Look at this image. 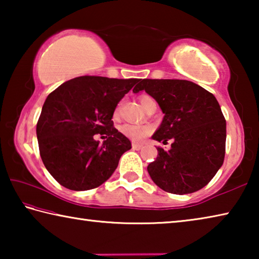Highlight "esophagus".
<instances>
[{
    "mask_svg": "<svg viewBox=\"0 0 259 259\" xmlns=\"http://www.w3.org/2000/svg\"><path fill=\"white\" fill-rule=\"evenodd\" d=\"M144 144H139V143H133V148L134 150H140V148H143Z\"/></svg>",
    "mask_w": 259,
    "mask_h": 259,
    "instance_id": "esophagus-1",
    "label": "esophagus"
}]
</instances>
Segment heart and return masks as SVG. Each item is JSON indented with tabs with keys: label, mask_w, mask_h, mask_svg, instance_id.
Segmentation results:
<instances>
[{
	"label": "heart",
	"mask_w": 259,
	"mask_h": 259,
	"mask_svg": "<svg viewBox=\"0 0 259 259\" xmlns=\"http://www.w3.org/2000/svg\"><path fill=\"white\" fill-rule=\"evenodd\" d=\"M139 100H140V104H142L144 109H145L150 104L155 103V100L148 95L140 96ZM117 113H119V107L115 108V111H114V115H117ZM120 131L124 136H126L128 138L138 142V140H142L143 138L147 137L148 135H151L152 126L151 125H139V124L125 123V124L120 126Z\"/></svg>",
	"instance_id": "obj_1"
}]
</instances>
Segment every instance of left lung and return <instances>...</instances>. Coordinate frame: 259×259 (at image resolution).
<instances>
[{"label": "left lung", "mask_w": 259, "mask_h": 259, "mask_svg": "<svg viewBox=\"0 0 259 259\" xmlns=\"http://www.w3.org/2000/svg\"><path fill=\"white\" fill-rule=\"evenodd\" d=\"M145 90L164 114L152 138L168 144L157 147L148 164L152 181L172 194H188L211 181L225 157L226 121L212 94L186 80H139L134 93Z\"/></svg>", "instance_id": "left-lung-1"}]
</instances>
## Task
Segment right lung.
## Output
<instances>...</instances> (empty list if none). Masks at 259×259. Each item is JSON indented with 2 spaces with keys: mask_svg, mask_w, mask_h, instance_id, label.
<instances>
[{
  "mask_svg": "<svg viewBox=\"0 0 259 259\" xmlns=\"http://www.w3.org/2000/svg\"><path fill=\"white\" fill-rule=\"evenodd\" d=\"M138 81L78 76L48 96L36 135L43 164L60 185L93 190L115 171L131 143L114 128L113 113ZM96 134L107 138L103 144L94 139Z\"/></svg>",
  "mask_w": 259,
  "mask_h": 259,
  "instance_id": "right-lung-1",
  "label": "right lung"
}]
</instances>
